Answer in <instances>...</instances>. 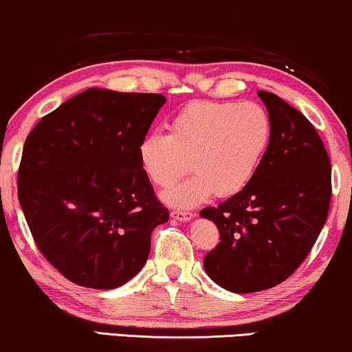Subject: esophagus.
I'll return each instance as SVG.
<instances>
[{"label":"esophagus","mask_w":352,"mask_h":352,"mask_svg":"<svg viewBox=\"0 0 352 352\" xmlns=\"http://www.w3.org/2000/svg\"><path fill=\"white\" fill-rule=\"evenodd\" d=\"M170 216L173 217V219H177V221H182V222H188V221H191L193 219V214H191V212H188V211H172L170 212Z\"/></svg>","instance_id":"1"}]
</instances>
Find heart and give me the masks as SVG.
I'll return each mask as SVG.
<instances>
[{"instance_id":"1","label":"heart","mask_w":352,"mask_h":352,"mask_svg":"<svg viewBox=\"0 0 352 352\" xmlns=\"http://www.w3.org/2000/svg\"><path fill=\"white\" fill-rule=\"evenodd\" d=\"M168 133H151L138 144L141 170L173 206L230 197L250 184L271 141V118L256 102H191L168 122ZM189 162L186 163V161Z\"/></svg>"}]
</instances>
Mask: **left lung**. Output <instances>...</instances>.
I'll use <instances>...</instances> for the list:
<instances>
[{
	"label": "left lung",
	"instance_id": "1",
	"mask_svg": "<svg viewBox=\"0 0 352 352\" xmlns=\"http://www.w3.org/2000/svg\"><path fill=\"white\" fill-rule=\"evenodd\" d=\"M271 118V141L245 188L199 216L221 242L203 266L237 294L274 287L299 268L327 221L331 164L314 124L281 97L258 91Z\"/></svg>",
	"mask_w": 352,
	"mask_h": 352
}]
</instances>
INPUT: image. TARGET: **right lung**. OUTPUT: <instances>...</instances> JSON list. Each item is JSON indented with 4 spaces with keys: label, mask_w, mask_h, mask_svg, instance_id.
<instances>
[{
    "label": "right lung",
    "mask_w": 352,
    "mask_h": 352,
    "mask_svg": "<svg viewBox=\"0 0 352 352\" xmlns=\"http://www.w3.org/2000/svg\"><path fill=\"white\" fill-rule=\"evenodd\" d=\"M162 94L91 87L29 133L17 197L38 250L78 286L115 289L140 273L151 234L168 221L138 144Z\"/></svg>",
    "instance_id": "add662e5"
}]
</instances>
